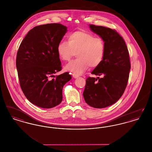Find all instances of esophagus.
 <instances>
[{
  "label": "esophagus",
  "instance_id": "34e87169",
  "mask_svg": "<svg viewBox=\"0 0 152 152\" xmlns=\"http://www.w3.org/2000/svg\"><path fill=\"white\" fill-rule=\"evenodd\" d=\"M73 77V78H77V77H79V76L78 75H75V74H73L72 75Z\"/></svg>",
  "mask_w": 152,
  "mask_h": 152
}]
</instances>
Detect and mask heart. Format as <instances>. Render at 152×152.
<instances>
[{
  "mask_svg": "<svg viewBox=\"0 0 152 152\" xmlns=\"http://www.w3.org/2000/svg\"><path fill=\"white\" fill-rule=\"evenodd\" d=\"M68 42L62 41L58 45L59 58L68 61L76 52L77 58L65 66L67 71L79 75L90 66L96 68L100 64L105 52V44L100 38L86 31H77L67 36Z\"/></svg>",
  "mask_w": 152,
  "mask_h": 152,
  "instance_id": "b5f03b06",
  "label": "heart"
}]
</instances>
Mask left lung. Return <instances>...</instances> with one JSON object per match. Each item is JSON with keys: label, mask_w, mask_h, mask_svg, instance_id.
I'll use <instances>...</instances> for the list:
<instances>
[{"label": "left lung", "mask_w": 152, "mask_h": 152, "mask_svg": "<svg viewBox=\"0 0 152 152\" xmlns=\"http://www.w3.org/2000/svg\"><path fill=\"white\" fill-rule=\"evenodd\" d=\"M91 29L101 37L105 44L104 58L89 77L83 92L87 104L95 108L112 105L122 96L126 87L130 69L127 46L122 36L115 29L89 24Z\"/></svg>", "instance_id": "left-lung-1"}]
</instances>
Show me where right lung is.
I'll list each match as a JSON object with an SVG mask.
<instances>
[{
	"label": "right lung",
	"mask_w": 152,
	"mask_h": 152,
	"mask_svg": "<svg viewBox=\"0 0 152 152\" xmlns=\"http://www.w3.org/2000/svg\"><path fill=\"white\" fill-rule=\"evenodd\" d=\"M66 29L59 23L36 26L25 36L17 52L16 65L22 91L39 107L51 108L60 104L63 88L72 78L68 72L54 75L62 68L57 48Z\"/></svg>",
	"instance_id": "1"
}]
</instances>
